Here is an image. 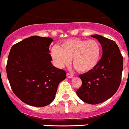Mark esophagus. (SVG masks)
Returning <instances> with one entry per match:
<instances>
[{
  "mask_svg": "<svg viewBox=\"0 0 129 129\" xmlns=\"http://www.w3.org/2000/svg\"><path fill=\"white\" fill-rule=\"evenodd\" d=\"M74 77V75H73V74H70V73H68V74H67V77H68V78H72V77Z\"/></svg>",
  "mask_w": 129,
  "mask_h": 129,
  "instance_id": "34e87169",
  "label": "esophagus"
}]
</instances>
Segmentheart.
I'll use <instances>...</instances> for the list:
<instances>
[{
	"label": "heart",
	"mask_w": 129,
	"mask_h": 129,
	"mask_svg": "<svg viewBox=\"0 0 129 129\" xmlns=\"http://www.w3.org/2000/svg\"><path fill=\"white\" fill-rule=\"evenodd\" d=\"M50 54L54 64L59 68L72 63L77 72L87 73L97 66L101 54V47L95 40L74 38L63 41L59 47H52Z\"/></svg>",
	"instance_id": "b5f03b06"
}]
</instances>
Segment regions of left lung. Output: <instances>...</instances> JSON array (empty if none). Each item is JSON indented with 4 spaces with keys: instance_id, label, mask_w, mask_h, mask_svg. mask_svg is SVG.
Instances as JSON below:
<instances>
[{
    "instance_id": "1",
    "label": "left lung",
    "mask_w": 129,
    "mask_h": 129,
    "mask_svg": "<svg viewBox=\"0 0 129 129\" xmlns=\"http://www.w3.org/2000/svg\"><path fill=\"white\" fill-rule=\"evenodd\" d=\"M101 44L103 55L93 70L79 75L82 85L76 91L83 101L91 105L104 102L115 93L121 83L123 57L113 40L92 35Z\"/></svg>"
}]
</instances>
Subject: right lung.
<instances>
[{
    "instance_id": "obj_1",
    "label": "right lung",
    "mask_w": 129,
    "mask_h": 129,
    "mask_svg": "<svg viewBox=\"0 0 129 129\" xmlns=\"http://www.w3.org/2000/svg\"><path fill=\"white\" fill-rule=\"evenodd\" d=\"M50 38L33 36L10 49L7 74L12 91L22 102L44 107L55 99L58 85L66 72L54 66L49 46Z\"/></svg>"
}]
</instances>
